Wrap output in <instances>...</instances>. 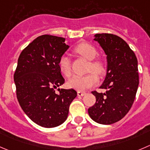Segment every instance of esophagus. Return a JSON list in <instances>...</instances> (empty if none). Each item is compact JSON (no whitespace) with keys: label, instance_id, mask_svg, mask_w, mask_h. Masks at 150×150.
Here are the masks:
<instances>
[{"label":"esophagus","instance_id":"34e87169","mask_svg":"<svg viewBox=\"0 0 150 150\" xmlns=\"http://www.w3.org/2000/svg\"><path fill=\"white\" fill-rule=\"evenodd\" d=\"M85 93H86L83 92V91H78L77 92V95L79 96H83L84 95H85Z\"/></svg>","mask_w":150,"mask_h":150}]
</instances>
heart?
I'll use <instances>...</instances> for the list:
<instances>
[{
	"instance_id": "obj_1",
	"label": "heart",
	"mask_w": 150,
	"mask_h": 150,
	"mask_svg": "<svg viewBox=\"0 0 150 150\" xmlns=\"http://www.w3.org/2000/svg\"><path fill=\"white\" fill-rule=\"evenodd\" d=\"M74 53L90 60L88 71H91L83 76H74L70 79L68 85L70 88L77 91H84L94 86L99 81L97 74L102 75L105 73V65L100 59L96 58L98 54L96 48L88 42H81L74 49ZM58 66L64 76L69 77L71 75V60L68 56L63 54L58 61ZM95 71V73L93 71Z\"/></svg>"
}]
</instances>
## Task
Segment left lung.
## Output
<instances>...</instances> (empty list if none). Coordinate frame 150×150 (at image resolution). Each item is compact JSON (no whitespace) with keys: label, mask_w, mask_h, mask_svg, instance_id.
<instances>
[{"label":"left lung","mask_w":150,"mask_h":150,"mask_svg":"<svg viewBox=\"0 0 150 150\" xmlns=\"http://www.w3.org/2000/svg\"><path fill=\"white\" fill-rule=\"evenodd\" d=\"M108 59V71L102 89L106 93L92 91L96 103L88 108L94 122L111 125L119 122L129 112L135 100L139 77L135 53L120 37L112 34L95 35Z\"/></svg>","instance_id":"obj_1"}]
</instances>
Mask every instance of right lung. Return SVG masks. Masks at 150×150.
Instances as JSON below:
<instances>
[{"label":"right lung","instance_id":"obj_1","mask_svg":"<svg viewBox=\"0 0 150 150\" xmlns=\"http://www.w3.org/2000/svg\"><path fill=\"white\" fill-rule=\"evenodd\" d=\"M69 48L65 38L50 35L38 37L22 51L14 74L21 108L37 125L47 128L62 125L77 93L59 89L65 83L58 61Z\"/></svg>","mask_w":150,"mask_h":150}]
</instances>
